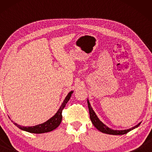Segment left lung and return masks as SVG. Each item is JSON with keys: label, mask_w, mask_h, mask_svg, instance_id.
Masks as SVG:
<instances>
[{"label": "left lung", "mask_w": 152, "mask_h": 152, "mask_svg": "<svg viewBox=\"0 0 152 152\" xmlns=\"http://www.w3.org/2000/svg\"><path fill=\"white\" fill-rule=\"evenodd\" d=\"M87 103H88V109H89V114H90V118L91 122L95 128L97 129H98L99 132L104 133V134H111V135H123V134H127L128 132H129L130 131H132L133 129H134L135 128L138 127V126L140 125L141 122L138 123L137 125L134 126V127H132L130 129H124V130H113L110 129L109 127H108L107 125H105L102 122L100 121L99 119L97 117L96 114H95V111H93V108L91 107V104L89 102L88 99H87Z\"/></svg>", "instance_id": "obj_1"}]
</instances>
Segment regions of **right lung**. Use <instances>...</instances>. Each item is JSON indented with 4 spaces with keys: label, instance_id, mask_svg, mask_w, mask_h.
<instances>
[{
    "label": "right lung",
    "instance_id": "1",
    "mask_svg": "<svg viewBox=\"0 0 152 152\" xmlns=\"http://www.w3.org/2000/svg\"><path fill=\"white\" fill-rule=\"evenodd\" d=\"M73 93V91H70L68 93L67 96L65 97L63 103L61 104V107H59V109H58L57 113L54 115L53 117L50 118L49 120H48L46 122H43L42 124H37L35 126H20L19 124H16V122H13V123L15 125L20 129L26 131V132L32 133V134H43V133H47L50 132L55 129L56 128L58 127L59 126L60 123H61V120H62V110L64 109V108L65 107V106L71 97V95Z\"/></svg>",
    "mask_w": 152,
    "mask_h": 152
}]
</instances>
